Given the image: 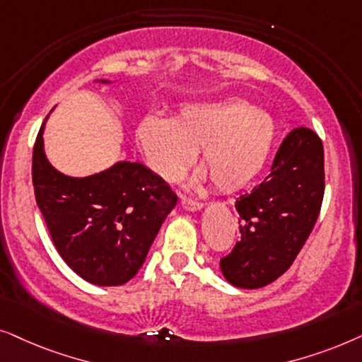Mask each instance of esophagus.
Instances as JSON below:
<instances>
[{"mask_svg": "<svg viewBox=\"0 0 362 362\" xmlns=\"http://www.w3.org/2000/svg\"><path fill=\"white\" fill-rule=\"evenodd\" d=\"M180 204H182V206H184L185 210H190V211H197V210H200L202 206H204V204H202L200 200L189 199V197H182Z\"/></svg>", "mask_w": 362, "mask_h": 362, "instance_id": "esophagus-1", "label": "esophagus"}]
</instances>
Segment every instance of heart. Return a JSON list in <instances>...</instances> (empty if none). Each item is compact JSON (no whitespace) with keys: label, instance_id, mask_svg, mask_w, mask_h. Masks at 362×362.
Masks as SVG:
<instances>
[{"label":"heart","instance_id":"heart-1","mask_svg":"<svg viewBox=\"0 0 362 362\" xmlns=\"http://www.w3.org/2000/svg\"><path fill=\"white\" fill-rule=\"evenodd\" d=\"M136 137L158 177L177 178L200 148V163L211 184L231 192L248 185L262 172L276 137V124L264 110L225 98L182 105L173 119L148 114L139 122Z\"/></svg>","mask_w":362,"mask_h":362}]
</instances>
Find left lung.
<instances>
[{
  "instance_id": "8db88e82",
  "label": "left lung",
  "mask_w": 362,
  "mask_h": 362,
  "mask_svg": "<svg viewBox=\"0 0 362 362\" xmlns=\"http://www.w3.org/2000/svg\"><path fill=\"white\" fill-rule=\"evenodd\" d=\"M325 195V151L311 129L288 134L272 172L235 204L240 242L220 259V269L237 288L267 286L291 267L310 237Z\"/></svg>"
}]
</instances>
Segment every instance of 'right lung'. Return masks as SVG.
<instances>
[{"instance_id":"obj_1","label":"right lung","mask_w":362,"mask_h":362,"mask_svg":"<svg viewBox=\"0 0 362 362\" xmlns=\"http://www.w3.org/2000/svg\"><path fill=\"white\" fill-rule=\"evenodd\" d=\"M42 134L45 124L33 148V185L57 253L93 285H124L146 262L177 195L139 162H117L89 177L64 175L47 160Z\"/></svg>"}]
</instances>
